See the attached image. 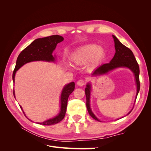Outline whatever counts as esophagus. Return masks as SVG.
Masks as SVG:
<instances>
[{
	"label": "esophagus",
	"instance_id": "34e87169",
	"mask_svg": "<svg viewBox=\"0 0 151 151\" xmlns=\"http://www.w3.org/2000/svg\"><path fill=\"white\" fill-rule=\"evenodd\" d=\"M77 84L79 86H84V85L85 84V82H84V80H83V79H81V80H79V81H77Z\"/></svg>",
	"mask_w": 151,
	"mask_h": 151
}]
</instances>
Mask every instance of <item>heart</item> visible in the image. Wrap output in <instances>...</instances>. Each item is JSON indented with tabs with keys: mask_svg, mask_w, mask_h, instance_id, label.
<instances>
[{
	"mask_svg": "<svg viewBox=\"0 0 151 151\" xmlns=\"http://www.w3.org/2000/svg\"><path fill=\"white\" fill-rule=\"evenodd\" d=\"M105 56L104 50L96 45L90 44L77 49L73 53L71 60L76 65H83L89 62L90 67H97Z\"/></svg>",
	"mask_w": 151,
	"mask_h": 151,
	"instance_id": "obj_1",
	"label": "heart"
}]
</instances>
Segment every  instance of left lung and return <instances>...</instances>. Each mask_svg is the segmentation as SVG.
<instances>
[{"label": "left lung", "mask_w": 151, "mask_h": 151, "mask_svg": "<svg viewBox=\"0 0 151 151\" xmlns=\"http://www.w3.org/2000/svg\"><path fill=\"white\" fill-rule=\"evenodd\" d=\"M113 38L115 42V53L111 60L108 63H104L102 65L99 66L96 69L92 74L93 76H99L103 74H106L109 71H111L117 68L125 67L128 68L134 73L135 79V83L137 86V94L135 96V100L137 97L138 93L140 91V81H139V66L137 62L134 55V53L130 49L125 47L123 45L115 36L113 35ZM91 91V84L88 83L86 85L85 89V93L86 96V107L91 116L93 118L94 120L98 122H101L98 118L95 116L93 113L90 106V96ZM130 110L127 115L132 111Z\"/></svg>", "instance_id": "8db88e82"}]
</instances>
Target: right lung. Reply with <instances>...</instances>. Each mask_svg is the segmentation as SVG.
Segmentation results:
<instances>
[{
  "instance_id": "1",
  "label": "right lung",
  "mask_w": 151,
  "mask_h": 151,
  "mask_svg": "<svg viewBox=\"0 0 151 151\" xmlns=\"http://www.w3.org/2000/svg\"><path fill=\"white\" fill-rule=\"evenodd\" d=\"M63 40V38L59 35H52L42 38H38L34 40L29 46L22 50L17 58L16 67L13 72L12 80L14 84L15 82L16 72L26 63L34 61H45L48 62H54L55 61L56 57L55 55L53 56L52 53L55 49L57 45L62 42ZM74 88L75 83L74 82H72L63 87L60 96V112L56 116L43 122L37 123L43 125H52L62 121L65 115L68 96L74 91ZM13 94L14 96L16 98L14 90L13 91ZM19 106L26 116L21 106Z\"/></svg>"
}]
</instances>
